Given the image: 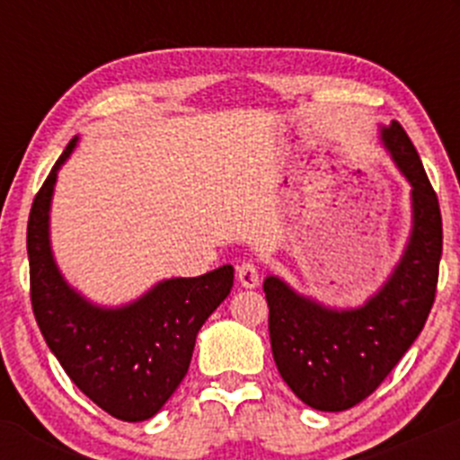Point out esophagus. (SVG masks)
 I'll return each instance as SVG.
<instances>
[{
    "label": "esophagus",
    "mask_w": 460,
    "mask_h": 460,
    "mask_svg": "<svg viewBox=\"0 0 460 460\" xmlns=\"http://www.w3.org/2000/svg\"><path fill=\"white\" fill-rule=\"evenodd\" d=\"M238 282L243 287H247V289H253V287H258L260 282V269L256 267L253 262H243L238 267Z\"/></svg>",
    "instance_id": "obj_1"
}]
</instances>
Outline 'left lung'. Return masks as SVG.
Segmentation results:
<instances>
[{"label":"left lung","mask_w":460,"mask_h":460,"mask_svg":"<svg viewBox=\"0 0 460 460\" xmlns=\"http://www.w3.org/2000/svg\"><path fill=\"white\" fill-rule=\"evenodd\" d=\"M385 146L411 184L414 229L387 285L360 309L333 312L269 276L273 360L291 392L320 411H342L376 392L423 332L438 285L443 220L419 153L398 122L383 128Z\"/></svg>","instance_id":"obj_1"}]
</instances>
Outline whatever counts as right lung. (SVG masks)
I'll list each match as a JSON object with an SVG mask.
<instances>
[{
    "instance_id": "obj_1",
    "label": "right lung",
    "mask_w": 460,
    "mask_h": 460,
    "mask_svg": "<svg viewBox=\"0 0 460 460\" xmlns=\"http://www.w3.org/2000/svg\"><path fill=\"white\" fill-rule=\"evenodd\" d=\"M73 146L75 140L64 148L31 207L26 249L32 314L68 378L106 414L140 423L160 411L187 376L198 332L234 287V267L171 278L128 307L86 303L59 276L49 244L50 196Z\"/></svg>"
}]
</instances>
